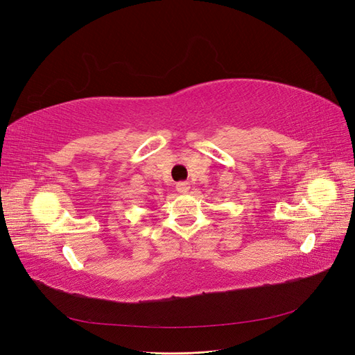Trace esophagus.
I'll return each mask as SVG.
<instances>
[{"label": "esophagus", "instance_id": "obj_1", "mask_svg": "<svg viewBox=\"0 0 355 355\" xmlns=\"http://www.w3.org/2000/svg\"><path fill=\"white\" fill-rule=\"evenodd\" d=\"M189 188L191 187H189L188 182H179V184L176 185V189H178V192H180V194H187Z\"/></svg>", "mask_w": 355, "mask_h": 355}]
</instances>
